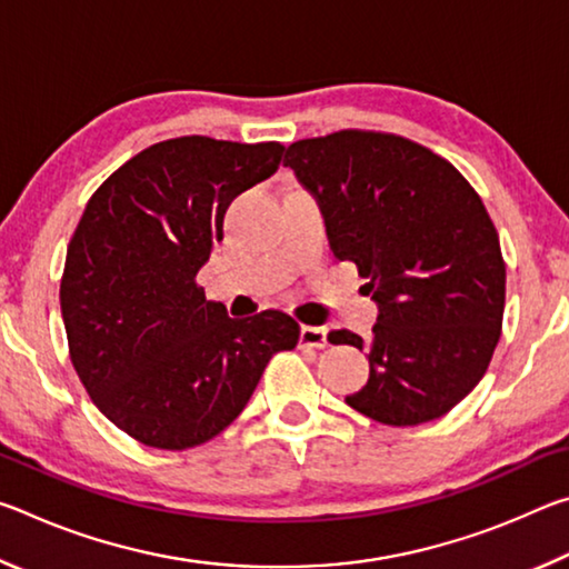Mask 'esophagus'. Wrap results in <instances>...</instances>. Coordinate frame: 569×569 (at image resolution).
<instances>
[{
	"mask_svg": "<svg viewBox=\"0 0 569 569\" xmlns=\"http://www.w3.org/2000/svg\"><path fill=\"white\" fill-rule=\"evenodd\" d=\"M329 331L321 329V326H303L301 329V346H308V349H326L329 346Z\"/></svg>",
	"mask_w": 569,
	"mask_h": 569,
	"instance_id": "obj_1",
	"label": "esophagus"
}]
</instances>
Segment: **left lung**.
I'll use <instances>...</instances> for the list:
<instances>
[{"mask_svg": "<svg viewBox=\"0 0 569 569\" xmlns=\"http://www.w3.org/2000/svg\"><path fill=\"white\" fill-rule=\"evenodd\" d=\"M283 166L319 200L333 256L356 263L379 306L369 381L346 403L389 427L445 417L485 377L502 333L505 258L477 190L389 132L298 140ZM329 341L366 346L346 329Z\"/></svg>", "mask_w": 569, "mask_h": 569, "instance_id": "obj_1", "label": "left lung"}]
</instances>
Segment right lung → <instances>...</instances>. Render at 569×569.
<instances>
[{"mask_svg": "<svg viewBox=\"0 0 569 569\" xmlns=\"http://www.w3.org/2000/svg\"><path fill=\"white\" fill-rule=\"evenodd\" d=\"M281 158V142L186 134L138 152L88 200L60 283L67 343L94 407L140 445H206L246 409L271 356L296 349L291 316L230 319L196 281L228 206Z\"/></svg>", "mask_w": 569, "mask_h": 569, "instance_id": "1", "label": "right lung"}]
</instances>
